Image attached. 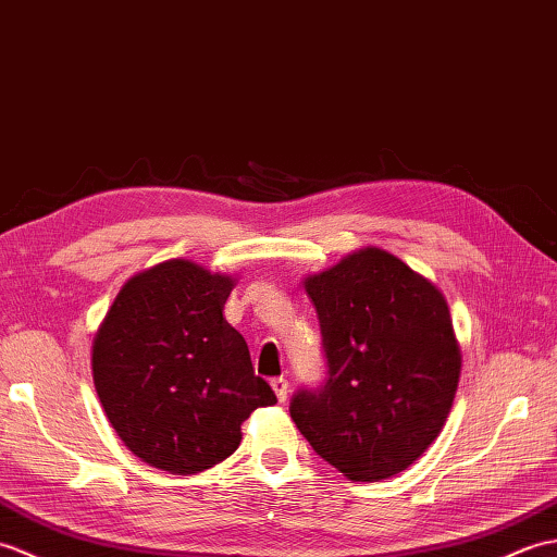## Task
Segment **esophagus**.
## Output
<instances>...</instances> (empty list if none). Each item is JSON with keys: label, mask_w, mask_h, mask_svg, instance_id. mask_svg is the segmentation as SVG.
Returning a JSON list of instances; mask_svg holds the SVG:
<instances>
[{"label": "esophagus", "mask_w": 557, "mask_h": 557, "mask_svg": "<svg viewBox=\"0 0 557 557\" xmlns=\"http://www.w3.org/2000/svg\"><path fill=\"white\" fill-rule=\"evenodd\" d=\"M271 388H274L276 398H278L281 403H286V398H288V379H286V376L271 379Z\"/></svg>", "instance_id": "obj_1"}]
</instances>
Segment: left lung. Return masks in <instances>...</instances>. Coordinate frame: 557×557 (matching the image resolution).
Here are the masks:
<instances>
[{
    "label": "left lung",
    "instance_id": "8db88e82",
    "mask_svg": "<svg viewBox=\"0 0 557 557\" xmlns=\"http://www.w3.org/2000/svg\"><path fill=\"white\" fill-rule=\"evenodd\" d=\"M302 286L319 314L329 379L295 395V426L350 481L403 472L438 438L460 383L446 295L374 245Z\"/></svg>",
    "mask_w": 557,
    "mask_h": 557
}]
</instances>
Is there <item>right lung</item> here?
<instances>
[{
    "label": "right lung",
    "instance_id": "right-lung-1",
    "mask_svg": "<svg viewBox=\"0 0 557 557\" xmlns=\"http://www.w3.org/2000/svg\"><path fill=\"white\" fill-rule=\"evenodd\" d=\"M236 286L190 259L131 276L92 341V381L109 424L133 455L169 474L224 462L257 407L276 403L224 319Z\"/></svg>",
    "mask_w": 557,
    "mask_h": 557
}]
</instances>
